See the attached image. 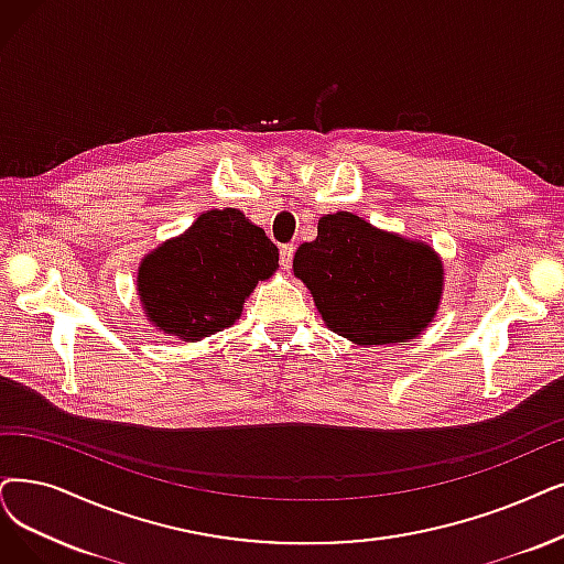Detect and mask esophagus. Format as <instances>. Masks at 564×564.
Segmentation results:
<instances>
[{"label": "esophagus", "mask_w": 564, "mask_h": 564, "mask_svg": "<svg viewBox=\"0 0 564 564\" xmlns=\"http://www.w3.org/2000/svg\"><path fill=\"white\" fill-rule=\"evenodd\" d=\"M294 252H296V247L294 245H282L280 247V263H282V268H291V261H294Z\"/></svg>", "instance_id": "34e87169"}]
</instances>
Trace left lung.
I'll return each instance as SVG.
<instances>
[{
    "mask_svg": "<svg viewBox=\"0 0 564 564\" xmlns=\"http://www.w3.org/2000/svg\"><path fill=\"white\" fill-rule=\"evenodd\" d=\"M326 326L356 345L408 343L433 322L444 265L433 247L375 229L351 213L324 215L294 257Z\"/></svg>",
    "mask_w": 564,
    "mask_h": 564,
    "instance_id": "left-lung-1",
    "label": "left lung"
}]
</instances>
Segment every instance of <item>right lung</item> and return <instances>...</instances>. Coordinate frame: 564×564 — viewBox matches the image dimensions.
Segmentation results:
<instances>
[{"label":"right lung","mask_w":564,"mask_h":564,"mask_svg":"<svg viewBox=\"0 0 564 564\" xmlns=\"http://www.w3.org/2000/svg\"><path fill=\"white\" fill-rule=\"evenodd\" d=\"M278 261L273 240L240 210H208L141 261L139 296L156 328L185 343L204 340L240 317Z\"/></svg>","instance_id":"right-lung-1"}]
</instances>
